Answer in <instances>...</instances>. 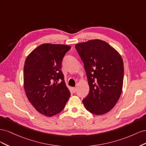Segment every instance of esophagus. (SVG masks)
Instances as JSON below:
<instances>
[{
  "label": "esophagus",
  "mask_w": 146,
  "mask_h": 146,
  "mask_svg": "<svg viewBox=\"0 0 146 146\" xmlns=\"http://www.w3.org/2000/svg\"><path fill=\"white\" fill-rule=\"evenodd\" d=\"M72 90L73 92H74V93H75V92H76V91H77V88H72Z\"/></svg>",
  "instance_id": "obj_1"
}]
</instances>
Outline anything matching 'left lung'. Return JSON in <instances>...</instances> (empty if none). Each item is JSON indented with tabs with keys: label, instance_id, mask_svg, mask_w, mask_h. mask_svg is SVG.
Wrapping results in <instances>:
<instances>
[{
	"label": "left lung",
	"instance_id": "obj_1",
	"mask_svg": "<svg viewBox=\"0 0 146 146\" xmlns=\"http://www.w3.org/2000/svg\"><path fill=\"white\" fill-rule=\"evenodd\" d=\"M86 73L89 94L82 102L90 113L109 112L120 98L123 80V63L119 53L101 39L76 45Z\"/></svg>",
	"mask_w": 146,
	"mask_h": 146
}]
</instances>
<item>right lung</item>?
<instances>
[{"label": "right lung", "mask_w": 146, "mask_h": 146, "mask_svg": "<svg viewBox=\"0 0 146 146\" xmlns=\"http://www.w3.org/2000/svg\"><path fill=\"white\" fill-rule=\"evenodd\" d=\"M71 47L42 44L32 51L25 61L24 88L30 102L47 117L60 113L70 98L61 70L65 54Z\"/></svg>", "instance_id": "add662e5"}]
</instances>
